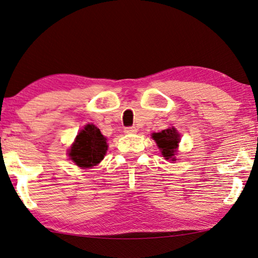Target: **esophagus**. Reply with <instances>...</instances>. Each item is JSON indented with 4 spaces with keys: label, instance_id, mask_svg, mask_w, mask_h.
<instances>
[{
    "label": "esophagus",
    "instance_id": "34e87169",
    "mask_svg": "<svg viewBox=\"0 0 258 258\" xmlns=\"http://www.w3.org/2000/svg\"><path fill=\"white\" fill-rule=\"evenodd\" d=\"M123 132L125 134H135V133H137V129L135 128V126H125Z\"/></svg>",
    "mask_w": 258,
    "mask_h": 258
}]
</instances>
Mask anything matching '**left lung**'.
I'll return each mask as SVG.
<instances>
[{
	"mask_svg": "<svg viewBox=\"0 0 258 258\" xmlns=\"http://www.w3.org/2000/svg\"><path fill=\"white\" fill-rule=\"evenodd\" d=\"M153 139L156 142L162 152V155L165 159H172V161H175L173 156L180 141V135L177 133V130L174 128L162 130L161 133L153 134Z\"/></svg>",
	"mask_w": 258,
	"mask_h": 258,
	"instance_id": "8db88e82",
	"label": "left lung"
}]
</instances>
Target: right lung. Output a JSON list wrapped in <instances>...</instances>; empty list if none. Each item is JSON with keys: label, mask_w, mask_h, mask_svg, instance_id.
I'll return each instance as SVG.
<instances>
[{"label": "right lung", "mask_w": 258, "mask_h": 258, "mask_svg": "<svg viewBox=\"0 0 258 258\" xmlns=\"http://www.w3.org/2000/svg\"><path fill=\"white\" fill-rule=\"evenodd\" d=\"M106 150V138L97 126L87 124L77 136L69 155L80 168H92L104 159Z\"/></svg>", "instance_id": "add662e5"}]
</instances>
